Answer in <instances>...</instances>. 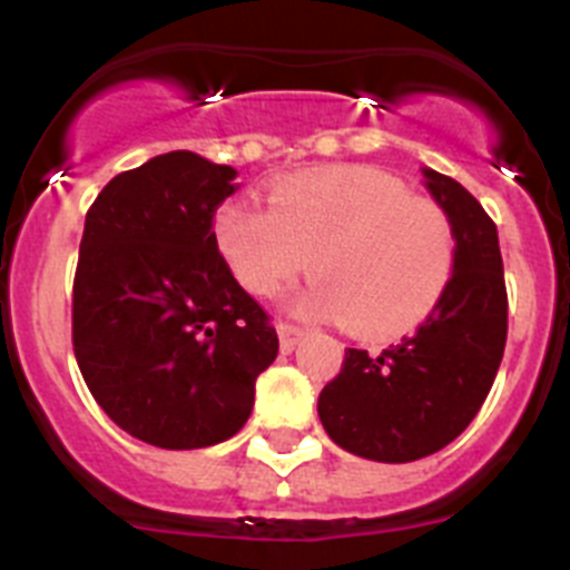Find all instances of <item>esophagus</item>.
<instances>
[{"label": "esophagus", "instance_id": "obj_1", "mask_svg": "<svg viewBox=\"0 0 570 570\" xmlns=\"http://www.w3.org/2000/svg\"><path fill=\"white\" fill-rule=\"evenodd\" d=\"M276 334H279L282 351H294V347L299 345V340H302V328H296V325H288V322H279V325H276Z\"/></svg>", "mask_w": 570, "mask_h": 570}]
</instances>
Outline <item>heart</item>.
<instances>
[{
	"instance_id": "b5f03b06",
	"label": "heart",
	"mask_w": 570,
	"mask_h": 570,
	"mask_svg": "<svg viewBox=\"0 0 570 570\" xmlns=\"http://www.w3.org/2000/svg\"><path fill=\"white\" fill-rule=\"evenodd\" d=\"M214 236L236 279L256 296L285 291L311 262L316 279L294 299L296 314L345 320L367 340L425 322L456 268L445 208L371 165L285 176L271 188L268 208L223 205Z\"/></svg>"
}]
</instances>
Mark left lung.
<instances>
[{"label":"left lung","instance_id":"left-lung-1","mask_svg":"<svg viewBox=\"0 0 570 570\" xmlns=\"http://www.w3.org/2000/svg\"><path fill=\"white\" fill-rule=\"evenodd\" d=\"M428 194L451 216L456 268L448 294L420 328L371 356L347 347L316 411L331 440L374 462L436 454L471 425L500 371L508 294L491 216L456 179L422 168Z\"/></svg>","mask_w":570,"mask_h":570}]
</instances>
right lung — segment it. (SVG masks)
<instances>
[{
  "label": "right lung",
  "mask_w": 570,
  "mask_h": 570,
  "mask_svg": "<svg viewBox=\"0 0 570 570\" xmlns=\"http://www.w3.org/2000/svg\"><path fill=\"white\" fill-rule=\"evenodd\" d=\"M234 179L230 165L170 150L114 176L85 216L73 354L99 407L148 445L230 440L279 351L216 245Z\"/></svg>",
  "instance_id": "obj_1"
}]
</instances>
